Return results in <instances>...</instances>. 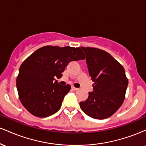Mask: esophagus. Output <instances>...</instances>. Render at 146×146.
<instances>
[{"mask_svg": "<svg viewBox=\"0 0 146 146\" xmlns=\"http://www.w3.org/2000/svg\"><path fill=\"white\" fill-rule=\"evenodd\" d=\"M72 89H73V90H79V88H75V87H74V86H72Z\"/></svg>", "mask_w": 146, "mask_h": 146, "instance_id": "34e87169", "label": "esophagus"}]
</instances>
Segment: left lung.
<instances>
[{"mask_svg": "<svg viewBox=\"0 0 146 146\" xmlns=\"http://www.w3.org/2000/svg\"><path fill=\"white\" fill-rule=\"evenodd\" d=\"M86 55L89 75L94 84L88 98L80 102L81 109L88 116L104 119L120 108L128 84L125 70L111 55L99 48L81 47Z\"/></svg>", "mask_w": 146, "mask_h": 146, "instance_id": "8db88e82", "label": "left lung"}]
</instances>
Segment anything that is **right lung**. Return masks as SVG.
<instances>
[{
  "label": "right lung",
  "mask_w": 146,
  "mask_h": 146,
  "mask_svg": "<svg viewBox=\"0 0 146 146\" xmlns=\"http://www.w3.org/2000/svg\"><path fill=\"white\" fill-rule=\"evenodd\" d=\"M84 59L80 47L45 46L33 52L21 64L16 79L22 104L38 117L58 112L71 86L60 84L55 78L62 76L69 62Z\"/></svg>",
  "instance_id": "right-lung-1"
}]
</instances>
